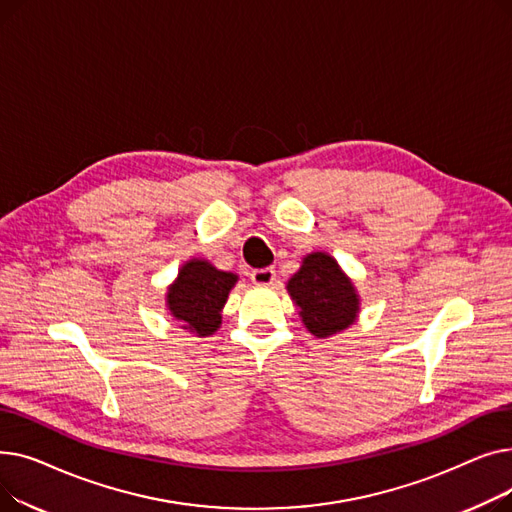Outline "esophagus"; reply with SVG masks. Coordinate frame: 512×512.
Listing matches in <instances>:
<instances>
[{
	"label": "esophagus",
	"instance_id": "obj_1",
	"mask_svg": "<svg viewBox=\"0 0 512 512\" xmlns=\"http://www.w3.org/2000/svg\"><path fill=\"white\" fill-rule=\"evenodd\" d=\"M276 280L274 267H261V270L251 272V282L257 286H270Z\"/></svg>",
	"mask_w": 512,
	"mask_h": 512
}]
</instances>
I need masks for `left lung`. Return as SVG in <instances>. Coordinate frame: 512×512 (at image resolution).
<instances>
[{"label":"left lung","instance_id":"1","mask_svg":"<svg viewBox=\"0 0 512 512\" xmlns=\"http://www.w3.org/2000/svg\"><path fill=\"white\" fill-rule=\"evenodd\" d=\"M286 288L313 336L328 338L355 324L359 313L357 288L328 253H309Z\"/></svg>","mask_w":512,"mask_h":512}]
</instances>
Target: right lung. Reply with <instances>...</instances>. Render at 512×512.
<instances>
[{"instance_id":"obj_1","label":"right lung","mask_w":512,"mask_h":512,"mask_svg":"<svg viewBox=\"0 0 512 512\" xmlns=\"http://www.w3.org/2000/svg\"><path fill=\"white\" fill-rule=\"evenodd\" d=\"M238 282L232 272H222L205 259L186 261L166 294V305L182 328L209 336L222 324V309Z\"/></svg>"}]
</instances>
